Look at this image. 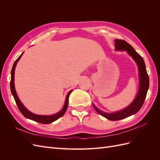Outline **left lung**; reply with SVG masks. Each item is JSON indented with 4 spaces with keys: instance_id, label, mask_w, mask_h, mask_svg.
Instances as JSON below:
<instances>
[{
    "instance_id": "8db88e82",
    "label": "left lung",
    "mask_w": 160,
    "mask_h": 160,
    "mask_svg": "<svg viewBox=\"0 0 160 160\" xmlns=\"http://www.w3.org/2000/svg\"><path fill=\"white\" fill-rule=\"evenodd\" d=\"M115 42L116 50L126 51L129 53V55L131 57H132L135 61L137 62L139 72V88L136 98H135L133 102L128 108L122 111H119L118 112L113 113L103 112L93 104L97 112L103 116L105 118L111 121H117L126 118L139 111V110L142 107L145 99H146L149 85V76L148 75L146 65H145L143 58L135 51L132 45H130L125 41L122 39H115Z\"/></svg>"
}]
</instances>
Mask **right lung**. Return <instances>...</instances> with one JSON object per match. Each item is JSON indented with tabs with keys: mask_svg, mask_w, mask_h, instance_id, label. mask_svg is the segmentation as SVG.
I'll return each instance as SVG.
<instances>
[{
	"mask_svg": "<svg viewBox=\"0 0 160 160\" xmlns=\"http://www.w3.org/2000/svg\"><path fill=\"white\" fill-rule=\"evenodd\" d=\"M23 54V52L22 54L18 57V59L14 61L13 66H12V68L11 70V82H10V87H11V93L12 95L14 97V99L15 100V102L17 103V107L19 109V111H21V113L25 116L26 118H28L29 119L33 120L35 121V122H38V123H43V124H49L53 122H55V121L57 120L59 118H60L61 117H62V115H64V113H65V111L67 109V106H68V103H69V97L70 93H71L72 90H71L68 94H67V97H66V99H65V105L63 106V108L62 109L59 111V112H58L57 113H55V115H36V114H34L31 112H30L29 111L27 110L25 108V106H24L22 103L21 102V101L19 100L18 96L17 95L16 93V91H15V88H14V69H15V67L17 63V62L18 61V60L20 59V58L21 57L22 55Z\"/></svg>",
	"mask_w": 160,
	"mask_h": 160,
	"instance_id": "1",
	"label": "right lung"
}]
</instances>
